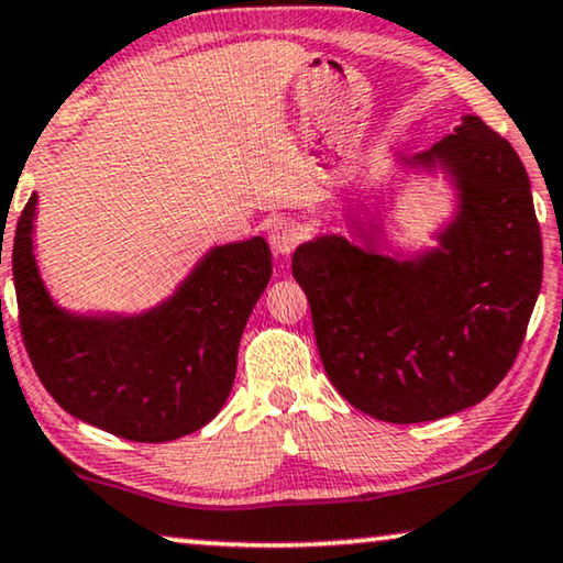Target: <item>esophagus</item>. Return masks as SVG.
Returning <instances> with one entry per match:
<instances>
[{
  "label": "esophagus",
  "mask_w": 563,
  "mask_h": 563,
  "mask_svg": "<svg viewBox=\"0 0 563 563\" xmlns=\"http://www.w3.org/2000/svg\"><path fill=\"white\" fill-rule=\"evenodd\" d=\"M300 240H303V227H300L298 221L280 219V221H275L271 229V244H273L275 255H280V257H288L290 252L298 247Z\"/></svg>",
  "instance_id": "1"
}]
</instances>
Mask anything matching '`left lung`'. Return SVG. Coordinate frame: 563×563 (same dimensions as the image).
Listing matches in <instances>:
<instances>
[{
	"mask_svg": "<svg viewBox=\"0 0 563 563\" xmlns=\"http://www.w3.org/2000/svg\"><path fill=\"white\" fill-rule=\"evenodd\" d=\"M454 213L437 247L400 252L375 227L313 236L292 252L331 385L362 413L423 423L477 406L508 375L543 278L530 180L512 145L474 114L426 153Z\"/></svg>",
	"mask_w": 563,
	"mask_h": 563,
	"instance_id": "8db88e82",
	"label": "left lung"
}]
</instances>
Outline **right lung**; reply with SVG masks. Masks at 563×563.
<instances>
[{"instance_id":"right-lung-1","label":"right lung","mask_w":563,"mask_h":563,"mask_svg":"<svg viewBox=\"0 0 563 563\" xmlns=\"http://www.w3.org/2000/svg\"><path fill=\"white\" fill-rule=\"evenodd\" d=\"M35 217L37 194L22 209L10 255L22 339L45 390L120 439L163 443L203 429L232 393L244 323L271 283L267 242L211 247L147 311L76 313L55 303L41 278Z\"/></svg>"}]
</instances>
